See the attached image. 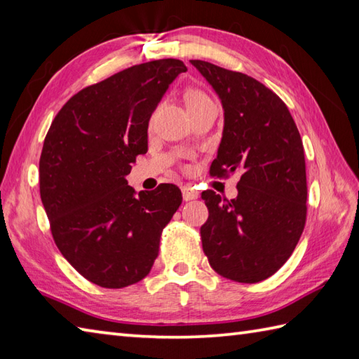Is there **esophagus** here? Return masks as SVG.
<instances>
[{"instance_id":"esophagus-1","label":"esophagus","mask_w":359,"mask_h":359,"mask_svg":"<svg viewBox=\"0 0 359 359\" xmlns=\"http://www.w3.org/2000/svg\"><path fill=\"white\" fill-rule=\"evenodd\" d=\"M200 196L198 190H195L194 187L190 186H184L182 187V198H184V201H192V200H196Z\"/></svg>"}]
</instances>
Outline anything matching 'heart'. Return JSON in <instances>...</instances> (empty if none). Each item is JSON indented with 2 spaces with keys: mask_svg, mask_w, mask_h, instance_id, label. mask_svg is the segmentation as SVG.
<instances>
[{
  "mask_svg": "<svg viewBox=\"0 0 359 359\" xmlns=\"http://www.w3.org/2000/svg\"><path fill=\"white\" fill-rule=\"evenodd\" d=\"M208 102H212V100L206 96V94L198 91V90H189L186 93V104H187L189 109L208 104Z\"/></svg>",
  "mask_w": 359,
  "mask_h": 359,
  "instance_id": "1",
  "label": "heart"
}]
</instances>
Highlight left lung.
I'll list each match as a JSON object with an SVG mask.
<instances>
[{
	"label": "left lung",
	"mask_w": 359,
	"mask_h": 359,
	"mask_svg": "<svg viewBox=\"0 0 359 359\" xmlns=\"http://www.w3.org/2000/svg\"><path fill=\"white\" fill-rule=\"evenodd\" d=\"M214 88L224 126L212 177L238 170V195L214 190L201 198L209 209L201 226L204 254L226 279H268L294 251L306 218V175L301 135L282 99L241 72L190 60Z\"/></svg>",
	"instance_id": "1"
}]
</instances>
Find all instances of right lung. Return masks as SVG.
Listing matches in <instances>:
<instances>
[{
  "label": "right lung",
  "mask_w": 359,
  "mask_h": 359,
  "mask_svg": "<svg viewBox=\"0 0 359 359\" xmlns=\"http://www.w3.org/2000/svg\"><path fill=\"white\" fill-rule=\"evenodd\" d=\"M186 65H135L74 94L40 156V196L58 250L104 288L142 280L158 257L161 232L182 201L173 184L136 194L126 180L147 153L149 121Z\"/></svg>",
  "instance_id": "1"
}]
</instances>
